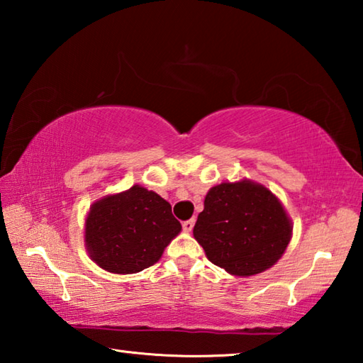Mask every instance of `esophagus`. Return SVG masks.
Here are the masks:
<instances>
[{"label": "esophagus", "instance_id": "1", "mask_svg": "<svg viewBox=\"0 0 363 363\" xmlns=\"http://www.w3.org/2000/svg\"><path fill=\"white\" fill-rule=\"evenodd\" d=\"M194 225H195V219H189V220H186V223H182V229L186 232H192Z\"/></svg>", "mask_w": 363, "mask_h": 363}]
</instances>
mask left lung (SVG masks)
<instances>
[{
  "instance_id": "8db88e82",
  "label": "left lung",
  "mask_w": 363,
  "mask_h": 363,
  "mask_svg": "<svg viewBox=\"0 0 363 363\" xmlns=\"http://www.w3.org/2000/svg\"><path fill=\"white\" fill-rule=\"evenodd\" d=\"M194 237L213 264L251 277L277 262L291 240L293 224L277 195L259 182H220L208 190Z\"/></svg>"
}]
</instances>
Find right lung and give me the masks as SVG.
Wrapping results in <instances>:
<instances>
[{"label": "right lung", "mask_w": 363, "mask_h": 363, "mask_svg": "<svg viewBox=\"0 0 363 363\" xmlns=\"http://www.w3.org/2000/svg\"><path fill=\"white\" fill-rule=\"evenodd\" d=\"M181 229L168 201L136 184L91 205L84 219V248L107 272L136 274L158 262Z\"/></svg>", "instance_id": "add662e5"}]
</instances>
